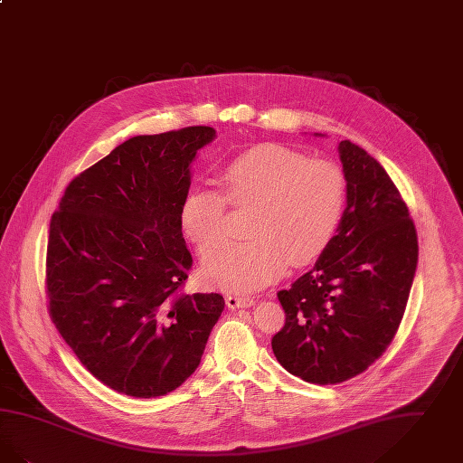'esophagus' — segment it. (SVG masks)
<instances>
[{"instance_id":"34e87169","label":"esophagus","mask_w":463,"mask_h":463,"mask_svg":"<svg viewBox=\"0 0 463 463\" xmlns=\"http://www.w3.org/2000/svg\"><path fill=\"white\" fill-rule=\"evenodd\" d=\"M225 303L229 308L236 310V308H250L255 305V299L250 297H236V295H229L225 298Z\"/></svg>"}]
</instances>
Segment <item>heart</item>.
Returning <instances> with one entry per match:
<instances>
[{
    "mask_svg": "<svg viewBox=\"0 0 463 463\" xmlns=\"http://www.w3.org/2000/svg\"><path fill=\"white\" fill-rule=\"evenodd\" d=\"M221 185L194 187L181 206L185 236L204 250L225 232L227 202L255 208L248 236L204 253L203 276L212 286L250 293L280 278L289 261L318 259L341 222L346 179L329 160H308L280 145L248 149L223 166Z\"/></svg>",
    "mask_w": 463,
    "mask_h": 463,
    "instance_id": "obj_1",
    "label": "heart"
}]
</instances>
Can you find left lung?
I'll use <instances>...</instances> for the list:
<instances>
[{
	"label": "left lung",
	"mask_w": 463,
	"mask_h": 463,
	"mask_svg": "<svg viewBox=\"0 0 463 463\" xmlns=\"http://www.w3.org/2000/svg\"><path fill=\"white\" fill-rule=\"evenodd\" d=\"M337 151L341 222L314 269L279 291L286 324L272 337L279 364L314 384L348 381L386 352L419 260L415 225L388 172L348 139Z\"/></svg>",
	"instance_id": "obj_1"
}]
</instances>
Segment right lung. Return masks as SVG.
I'll use <instances>...</instances> for the list:
<instances>
[{"instance_id":"add662e5","label":"right lung","mask_w":463,"mask_h":463,"mask_svg":"<svg viewBox=\"0 0 463 463\" xmlns=\"http://www.w3.org/2000/svg\"><path fill=\"white\" fill-rule=\"evenodd\" d=\"M213 128L134 136L67 185L50 222L46 288L58 333L109 388H179L225 301L183 293L193 265L181 227L198 149Z\"/></svg>"}]
</instances>
